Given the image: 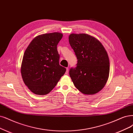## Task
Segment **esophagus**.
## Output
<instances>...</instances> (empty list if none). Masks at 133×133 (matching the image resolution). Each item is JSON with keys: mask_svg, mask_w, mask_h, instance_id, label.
I'll list each match as a JSON object with an SVG mask.
<instances>
[{"mask_svg": "<svg viewBox=\"0 0 133 133\" xmlns=\"http://www.w3.org/2000/svg\"><path fill=\"white\" fill-rule=\"evenodd\" d=\"M68 70H69V68H68V67H67V68H66V74H67V73H68Z\"/></svg>", "mask_w": 133, "mask_h": 133, "instance_id": "esophagus-1", "label": "esophagus"}]
</instances>
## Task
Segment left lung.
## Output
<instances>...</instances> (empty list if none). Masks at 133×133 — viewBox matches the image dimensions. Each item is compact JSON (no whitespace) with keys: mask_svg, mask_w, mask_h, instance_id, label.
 Instances as JSON below:
<instances>
[{"mask_svg":"<svg viewBox=\"0 0 133 133\" xmlns=\"http://www.w3.org/2000/svg\"><path fill=\"white\" fill-rule=\"evenodd\" d=\"M69 43L77 58L69 74L75 87L84 94L92 95L105 85L110 73L108 54L99 41L85 33L71 34Z\"/></svg>","mask_w":133,"mask_h":133,"instance_id":"obj_1","label":"left lung"}]
</instances>
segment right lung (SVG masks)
Segmentation results:
<instances>
[{"mask_svg": "<svg viewBox=\"0 0 133 133\" xmlns=\"http://www.w3.org/2000/svg\"><path fill=\"white\" fill-rule=\"evenodd\" d=\"M63 34L58 32L41 34L34 38L23 56L21 72L24 84L34 94L50 92L65 74L60 65L57 45Z\"/></svg>", "mask_w": 133, "mask_h": 133, "instance_id": "right-lung-1", "label": "right lung"}]
</instances>
